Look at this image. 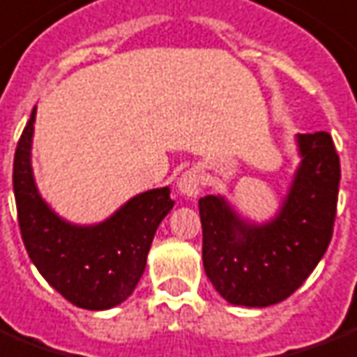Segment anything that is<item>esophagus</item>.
Instances as JSON below:
<instances>
[{"label":"esophagus","mask_w":357,"mask_h":357,"mask_svg":"<svg viewBox=\"0 0 357 357\" xmlns=\"http://www.w3.org/2000/svg\"><path fill=\"white\" fill-rule=\"evenodd\" d=\"M202 187V174L198 168H189L181 174V178L178 179V189L181 195L187 197H197Z\"/></svg>","instance_id":"1"}]
</instances>
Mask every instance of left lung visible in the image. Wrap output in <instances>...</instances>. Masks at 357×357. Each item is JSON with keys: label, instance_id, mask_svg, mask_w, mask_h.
I'll list each match as a JSON object with an SVG mask.
<instances>
[{"label": "left lung", "instance_id": "left-lung-1", "mask_svg": "<svg viewBox=\"0 0 357 357\" xmlns=\"http://www.w3.org/2000/svg\"><path fill=\"white\" fill-rule=\"evenodd\" d=\"M303 157L281 211L268 225L239 219L219 197L198 202L206 275L228 303L275 305L292 296L328 249L341 162L326 130L298 135Z\"/></svg>", "mask_w": 357, "mask_h": 357}]
</instances>
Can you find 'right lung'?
Returning a JSON list of instances; mask_svg holds the SVG:
<instances>
[{
	"mask_svg": "<svg viewBox=\"0 0 357 357\" xmlns=\"http://www.w3.org/2000/svg\"><path fill=\"white\" fill-rule=\"evenodd\" d=\"M35 108L22 130L13 165V189L22 241L39 273L73 305L102 311L119 305L136 288L160 221L172 209L170 189L130 198L95 227L59 219L39 197L29 151Z\"/></svg>",
	"mask_w": 357,
	"mask_h": 357,
	"instance_id": "obj_1",
	"label": "right lung"
}]
</instances>
